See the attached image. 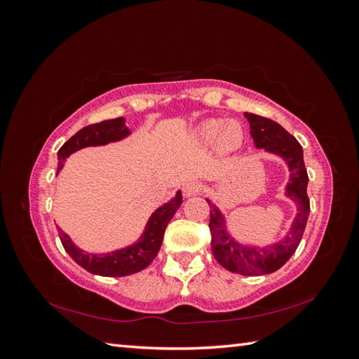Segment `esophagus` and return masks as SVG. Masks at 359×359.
<instances>
[{
	"label": "esophagus",
	"instance_id": "esophagus-1",
	"mask_svg": "<svg viewBox=\"0 0 359 359\" xmlns=\"http://www.w3.org/2000/svg\"><path fill=\"white\" fill-rule=\"evenodd\" d=\"M199 191V182L196 181H187L182 184V194L184 198H190L194 196Z\"/></svg>",
	"mask_w": 359,
	"mask_h": 359
}]
</instances>
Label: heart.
Returning <instances> with one entry per match:
<instances>
[{
    "mask_svg": "<svg viewBox=\"0 0 359 359\" xmlns=\"http://www.w3.org/2000/svg\"><path fill=\"white\" fill-rule=\"evenodd\" d=\"M244 127L238 121L226 123L222 118L205 119L196 128V137L203 145H212L219 140V147L231 153L240 148L244 142Z\"/></svg>",
    "mask_w": 359,
    "mask_h": 359,
    "instance_id": "1",
    "label": "heart"
}]
</instances>
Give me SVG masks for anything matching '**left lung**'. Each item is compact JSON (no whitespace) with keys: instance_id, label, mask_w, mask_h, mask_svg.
<instances>
[{"instance_id":"left-lung-1","label":"left lung","mask_w":359,"mask_h":359,"mask_svg":"<svg viewBox=\"0 0 359 359\" xmlns=\"http://www.w3.org/2000/svg\"><path fill=\"white\" fill-rule=\"evenodd\" d=\"M250 124V135L259 151L280 157L289 170V182L285 187V196L295 205L289 231L281 240L266 245L241 243L227 227L226 215L210 199V229L211 250L217 262L231 273L243 276H265L283 266L295 253L306 229L310 214V201L307 196L309 175L304 165L302 147L298 140L278 123L269 118L245 112Z\"/></svg>"}]
</instances>
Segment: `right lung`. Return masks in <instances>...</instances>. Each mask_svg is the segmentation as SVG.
I'll list each match as a JSON object with an SVG mask.
<instances>
[{"label": "right lung", "mask_w": 359, "mask_h": 359, "mask_svg": "<svg viewBox=\"0 0 359 359\" xmlns=\"http://www.w3.org/2000/svg\"><path fill=\"white\" fill-rule=\"evenodd\" d=\"M130 135H132V130L126 126V118L123 116L106 119V121L81 128L78 133L72 136L60 148L57 173H60V170L64 168L67 157H70L76 151L88 147H103L112 142H119V140L127 139ZM181 203L182 194L181 190H178L175 196L160 205L149 215L142 233L139 235L136 241L107 253L85 252V250L73 243L72 238L60 226H57V229L66 252L76 264L81 265L88 273L103 277H124L139 273V271H142L153 262L161 247L166 226L178 211Z\"/></svg>", "instance_id": "add662e5"}]
</instances>
